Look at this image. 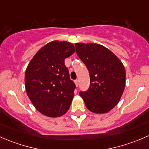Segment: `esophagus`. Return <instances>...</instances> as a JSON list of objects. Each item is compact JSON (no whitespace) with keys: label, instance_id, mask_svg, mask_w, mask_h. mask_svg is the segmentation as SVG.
Wrapping results in <instances>:
<instances>
[{"label":"esophagus","instance_id":"esophagus-1","mask_svg":"<svg viewBox=\"0 0 149 149\" xmlns=\"http://www.w3.org/2000/svg\"><path fill=\"white\" fill-rule=\"evenodd\" d=\"M74 82H75V84H76V86H79V80H75Z\"/></svg>","mask_w":149,"mask_h":149}]
</instances>
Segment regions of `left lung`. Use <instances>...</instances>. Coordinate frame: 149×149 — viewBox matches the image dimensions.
<instances>
[{"instance_id":"8db88e82","label":"left lung","mask_w":149,"mask_h":149,"mask_svg":"<svg viewBox=\"0 0 149 149\" xmlns=\"http://www.w3.org/2000/svg\"><path fill=\"white\" fill-rule=\"evenodd\" d=\"M78 56L86 66L90 86L80 91L86 107L94 113L109 112L119 102L125 86V70L109 49L95 43H76Z\"/></svg>"}]
</instances>
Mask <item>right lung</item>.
<instances>
[{
	"instance_id": "obj_1",
	"label": "right lung",
	"mask_w": 149,
	"mask_h": 149,
	"mask_svg": "<svg viewBox=\"0 0 149 149\" xmlns=\"http://www.w3.org/2000/svg\"><path fill=\"white\" fill-rule=\"evenodd\" d=\"M74 52L72 43L52 41L35 54L26 68V94L44 115L59 117L70 108L76 85L70 80L64 61Z\"/></svg>"
}]
</instances>
